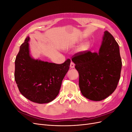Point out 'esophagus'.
I'll return each instance as SVG.
<instances>
[{"instance_id": "obj_1", "label": "esophagus", "mask_w": 132, "mask_h": 132, "mask_svg": "<svg viewBox=\"0 0 132 132\" xmlns=\"http://www.w3.org/2000/svg\"><path fill=\"white\" fill-rule=\"evenodd\" d=\"M70 67L71 68H74L75 67V64L73 62H71L70 64Z\"/></svg>"}]
</instances>
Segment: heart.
<instances>
[{
  "label": "heart",
  "mask_w": 132,
  "mask_h": 132,
  "mask_svg": "<svg viewBox=\"0 0 132 132\" xmlns=\"http://www.w3.org/2000/svg\"><path fill=\"white\" fill-rule=\"evenodd\" d=\"M88 43L87 42H85V43H84L83 44H82V47H83V48H86L87 46H88Z\"/></svg>",
  "instance_id": "heart-1"
}]
</instances>
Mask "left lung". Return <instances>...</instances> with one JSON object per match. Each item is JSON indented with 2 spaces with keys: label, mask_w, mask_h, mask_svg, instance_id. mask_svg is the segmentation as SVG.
<instances>
[{
  "label": "left lung",
  "mask_w": 132,
  "mask_h": 132,
  "mask_svg": "<svg viewBox=\"0 0 132 132\" xmlns=\"http://www.w3.org/2000/svg\"><path fill=\"white\" fill-rule=\"evenodd\" d=\"M79 74V85L84 96L99 101L112 94L120 79L122 60L119 46L106 31L98 53L85 51L71 59Z\"/></svg>",
  "instance_id": "8db88e82"
}]
</instances>
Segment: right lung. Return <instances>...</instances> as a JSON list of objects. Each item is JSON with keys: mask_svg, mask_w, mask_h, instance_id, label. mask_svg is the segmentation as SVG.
Listing matches in <instances>:
<instances>
[{"mask_svg": "<svg viewBox=\"0 0 132 132\" xmlns=\"http://www.w3.org/2000/svg\"><path fill=\"white\" fill-rule=\"evenodd\" d=\"M30 37L20 46L15 61V80L21 94L31 101L46 103L57 96L70 59L61 64L35 59L30 54Z\"/></svg>", "mask_w": 132, "mask_h": 132, "instance_id": "obj_1", "label": "right lung"}]
</instances>
